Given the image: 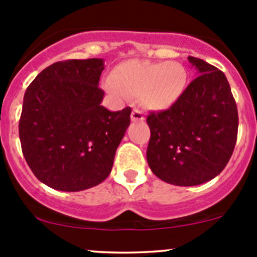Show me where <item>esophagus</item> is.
<instances>
[{"instance_id":"1","label":"esophagus","mask_w":257,"mask_h":257,"mask_svg":"<svg viewBox=\"0 0 257 257\" xmlns=\"http://www.w3.org/2000/svg\"><path fill=\"white\" fill-rule=\"evenodd\" d=\"M132 120H144V113L142 112L141 109H138V108H136V109H133V112H132Z\"/></svg>"}]
</instances>
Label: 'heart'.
<instances>
[{
	"mask_svg": "<svg viewBox=\"0 0 257 257\" xmlns=\"http://www.w3.org/2000/svg\"><path fill=\"white\" fill-rule=\"evenodd\" d=\"M186 72L173 62H123L114 69L107 88L116 95H141L148 107L165 109L174 104L184 92Z\"/></svg>",
	"mask_w": 257,
	"mask_h": 257,
	"instance_id": "obj_1",
	"label": "heart"
}]
</instances>
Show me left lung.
Here are the masks:
<instances>
[{
	"mask_svg": "<svg viewBox=\"0 0 257 257\" xmlns=\"http://www.w3.org/2000/svg\"><path fill=\"white\" fill-rule=\"evenodd\" d=\"M198 76L170 108L152 112L147 160L165 183L193 186L214 179L231 158L237 138L236 103L221 71L188 57Z\"/></svg>",
	"mask_w": 257,
	"mask_h": 257,
	"instance_id": "8db88e82",
	"label": "left lung"
}]
</instances>
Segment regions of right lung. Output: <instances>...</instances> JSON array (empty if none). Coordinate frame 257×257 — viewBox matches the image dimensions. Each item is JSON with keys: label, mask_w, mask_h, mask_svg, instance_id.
I'll return each instance as SVG.
<instances>
[{"label": "right lung", "mask_w": 257, "mask_h": 257, "mask_svg": "<svg viewBox=\"0 0 257 257\" xmlns=\"http://www.w3.org/2000/svg\"><path fill=\"white\" fill-rule=\"evenodd\" d=\"M103 59H68L43 69L28 85L20 118V141L36 178L61 191L102 183L131 124L129 107L100 105Z\"/></svg>", "instance_id": "add662e5"}]
</instances>
